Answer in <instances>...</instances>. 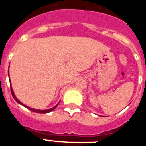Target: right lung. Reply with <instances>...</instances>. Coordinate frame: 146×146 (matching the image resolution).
Returning <instances> with one entry per match:
<instances>
[{
	"instance_id": "add662e5",
	"label": "right lung",
	"mask_w": 146,
	"mask_h": 146,
	"mask_svg": "<svg viewBox=\"0 0 146 146\" xmlns=\"http://www.w3.org/2000/svg\"><path fill=\"white\" fill-rule=\"evenodd\" d=\"M11 95H12L13 98H14V99H15V100H16V102H17L19 103V104H22V105H23V106L25 107V108H28V109H29L30 110H31V111H33V112H36V113H50V112L52 111L53 110H55V108H56V107L58 106V104H57V105L54 107V108H51V109H49V110H39L33 109V108H29V107H28V106H26V105H25V104H23V103L20 102L19 101V100H18L17 99L16 96H15V94H14V91H13V90H12V88H11Z\"/></svg>"
}]
</instances>
